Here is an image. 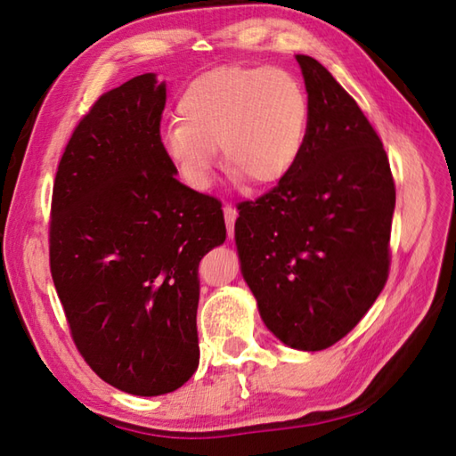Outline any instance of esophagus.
I'll return each mask as SVG.
<instances>
[{
  "instance_id": "esophagus-1",
  "label": "esophagus",
  "mask_w": 456,
  "mask_h": 456,
  "mask_svg": "<svg viewBox=\"0 0 456 456\" xmlns=\"http://www.w3.org/2000/svg\"><path fill=\"white\" fill-rule=\"evenodd\" d=\"M223 211H225V225H227V233L229 237L233 239L235 235V219H237V209L233 205H225L223 207Z\"/></svg>"
}]
</instances>
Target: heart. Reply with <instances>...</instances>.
<instances>
[{"mask_svg": "<svg viewBox=\"0 0 456 456\" xmlns=\"http://www.w3.org/2000/svg\"><path fill=\"white\" fill-rule=\"evenodd\" d=\"M176 112L181 122L160 133V149L199 192L211 189L217 146L237 179L273 187L299 160L310 122L304 88L280 68H215L184 88Z\"/></svg>", "mask_w": 456, "mask_h": 456, "instance_id": "obj_1", "label": "heart"}]
</instances>
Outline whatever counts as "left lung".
I'll return each instance as SVG.
<instances>
[{
  "instance_id": "8db88e82",
  "label": "left lung",
  "mask_w": 456,
  "mask_h": 456,
  "mask_svg": "<svg viewBox=\"0 0 456 456\" xmlns=\"http://www.w3.org/2000/svg\"><path fill=\"white\" fill-rule=\"evenodd\" d=\"M310 122L293 171L237 207L235 245L261 320L285 346L330 348L388 277L396 191L380 138L318 60L296 56Z\"/></svg>"
}]
</instances>
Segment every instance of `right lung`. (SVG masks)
<instances>
[{"mask_svg": "<svg viewBox=\"0 0 456 456\" xmlns=\"http://www.w3.org/2000/svg\"><path fill=\"white\" fill-rule=\"evenodd\" d=\"M167 84L141 74L80 120L52 197L50 267L90 368L134 396L199 366V261L227 237L217 199L176 181L160 149Z\"/></svg>", "mask_w": 456, "mask_h": 456, "instance_id": "obj_1", "label": "right lung"}]
</instances>
